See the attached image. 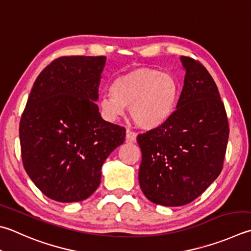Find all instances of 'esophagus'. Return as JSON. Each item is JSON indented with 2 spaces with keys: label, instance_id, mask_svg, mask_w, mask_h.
<instances>
[{
  "label": "esophagus",
  "instance_id": "1",
  "mask_svg": "<svg viewBox=\"0 0 251 251\" xmlns=\"http://www.w3.org/2000/svg\"><path fill=\"white\" fill-rule=\"evenodd\" d=\"M126 140L129 141V142H135L136 141V134L134 133V132H132L130 130H126Z\"/></svg>",
  "mask_w": 251,
  "mask_h": 251
}]
</instances>
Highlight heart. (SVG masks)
<instances>
[{"mask_svg":"<svg viewBox=\"0 0 251 251\" xmlns=\"http://www.w3.org/2000/svg\"><path fill=\"white\" fill-rule=\"evenodd\" d=\"M111 94L99 99V108L108 121H116L129 107L135 125L144 130L164 126L176 109L178 86L172 75L140 67L118 76Z\"/></svg>","mask_w":251,"mask_h":251,"instance_id":"obj_1","label":"heart"}]
</instances>
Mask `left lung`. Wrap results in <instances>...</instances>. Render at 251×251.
I'll use <instances>...</instances> for the list:
<instances>
[{"label": "left lung", "mask_w": 251, "mask_h": 251, "mask_svg": "<svg viewBox=\"0 0 251 251\" xmlns=\"http://www.w3.org/2000/svg\"><path fill=\"white\" fill-rule=\"evenodd\" d=\"M186 71L176 110L164 126L138 135L139 182L148 199L181 206L219 177L228 140V121L219 89L198 61L180 56Z\"/></svg>", "instance_id": "left-lung-1"}]
</instances>
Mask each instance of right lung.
Returning <instances> with one entry per match:
<instances>
[{"label":"right lung","instance_id":"1","mask_svg":"<svg viewBox=\"0 0 251 251\" xmlns=\"http://www.w3.org/2000/svg\"><path fill=\"white\" fill-rule=\"evenodd\" d=\"M106 56H62L34 83L20 125L24 167L50 199H87L126 129L105 121L96 101Z\"/></svg>","mask_w":251,"mask_h":251}]
</instances>
